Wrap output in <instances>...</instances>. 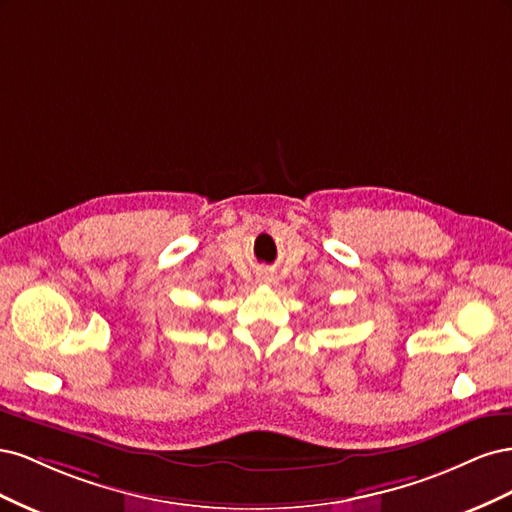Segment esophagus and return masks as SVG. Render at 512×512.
<instances>
[{"instance_id": "obj_1", "label": "esophagus", "mask_w": 512, "mask_h": 512, "mask_svg": "<svg viewBox=\"0 0 512 512\" xmlns=\"http://www.w3.org/2000/svg\"><path fill=\"white\" fill-rule=\"evenodd\" d=\"M258 284H265V286H275L277 284V275L275 273H260L258 275Z\"/></svg>"}]
</instances>
